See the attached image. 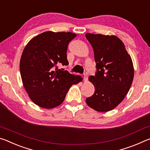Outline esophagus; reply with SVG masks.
<instances>
[{
	"mask_svg": "<svg viewBox=\"0 0 150 150\" xmlns=\"http://www.w3.org/2000/svg\"><path fill=\"white\" fill-rule=\"evenodd\" d=\"M83 79H84V81H87V79H88L87 74H84V75H83Z\"/></svg>",
	"mask_w": 150,
	"mask_h": 150,
	"instance_id": "esophagus-1",
	"label": "esophagus"
}]
</instances>
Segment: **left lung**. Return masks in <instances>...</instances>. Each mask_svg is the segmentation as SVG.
<instances>
[{"instance_id":"left-lung-1","label":"left lung","mask_w":150,"mask_h":150,"mask_svg":"<svg viewBox=\"0 0 150 150\" xmlns=\"http://www.w3.org/2000/svg\"><path fill=\"white\" fill-rule=\"evenodd\" d=\"M85 36L93 49L97 70L95 76L88 77L95 91L86 103L96 111L112 110L130 90L134 75L132 60L116 35L87 33Z\"/></svg>"}]
</instances>
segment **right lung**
I'll return each instance as SVG.
<instances>
[{
  "mask_svg": "<svg viewBox=\"0 0 150 150\" xmlns=\"http://www.w3.org/2000/svg\"><path fill=\"white\" fill-rule=\"evenodd\" d=\"M76 35L71 32H45L30 40L24 49L20 62L22 83L30 99L40 107L49 109L60 105L70 87L83 81L81 76L56 66L69 64L67 46Z\"/></svg>",
  "mask_w": 150,
  "mask_h": 150,
  "instance_id": "add662e5",
  "label": "right lung"
}]
</instances>
